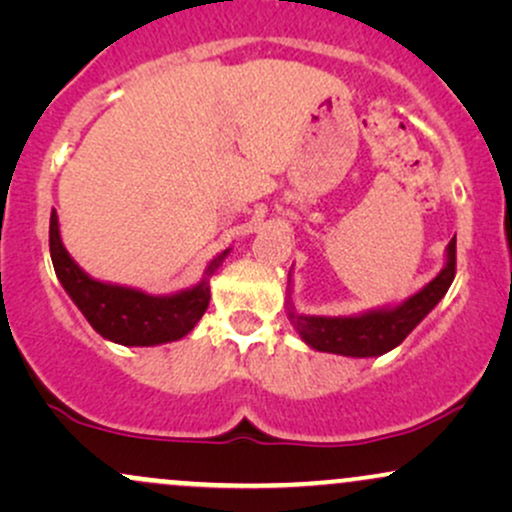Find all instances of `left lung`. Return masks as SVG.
Instances as JSON below:
<instances>
[{
    "mask_svg": "<svg viewBox=\"0 0 512 512\" xmlns=\"http://www.w3.org/2000/svg\"><path fill=\"white\" fill-rule=\"evenodd\" d=\"M455 279V238L445 248V264L424 289L399 303L380 305L358 315H305L298 313L291 301V272L286 310L298 337L310 349L349 358H373L397 349L411 330L443 301Z\"/></svg>",
    "mask_w": 512,
    "mask_h": 512,
    "instance_id": "8db88e82",
    "label": "left lung"
}]
</instances>
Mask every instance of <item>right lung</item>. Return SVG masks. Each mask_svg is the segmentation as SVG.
Wrapping results in <instances>:
<instances>
[{"instance_id":"right-lung-1","label":"right lung","mask_w":512,"mask_h":512,"mask_svg":"<svg viewBox=\"0 0 512 512\" xmlns=\"http://www.w3.org/2000/svg\"><path fill=\"white\" fill-rule=\"evenodd\" d=\"M231 250H223L207 264L204 276L190 289L154 296L132 286L93 279L76 264L62 243L60 216L50 214V257L62 289L72 298L88 325L103 339L122 346H158L187 337L207 310L209 279Z\"/></svg>"}]
</instances>
